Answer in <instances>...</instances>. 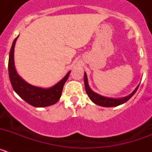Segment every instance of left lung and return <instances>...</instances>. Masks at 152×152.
Instances as JSON below:
<instances>
[{
	"label": "left lung",
	"mask_w": 152,
	"mask_h": 152,
	"mask_svg": "<svg viewBox=\"0 0 152 152\" xmlns=\"http://www.w3.org/2000/svg\"><path fill=\"white\" fill-rule=\"evenodd\" d=\"M84 86H85V90L87 94L88 95L89 98L91 99V101L93 103H94L95 104L100 107H117L119 105H121L123 103H126V101H128L132 96L135 94V93L139 88V86H137L135 89L128 96H124V97L121 98H112V97H107V96H102V95L99 94L93 91L90 88L89 84H88V76L86 72H84Z\"/></svg>",
	"instance_id": "left-lung-1"
}]
</instances>
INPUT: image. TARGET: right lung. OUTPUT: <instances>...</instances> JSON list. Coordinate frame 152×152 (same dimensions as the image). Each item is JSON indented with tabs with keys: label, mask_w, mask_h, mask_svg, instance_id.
I'll list each match as a JSON object with an SVG mask.
<instances>
[{
	"label": "right lung",
	"mask_w": 152,
	"mask_h": 152,
	"mask_svg": "<svg viewBox=\"0 0 152 152\" xmlns=\"http://www.w3.org/2000/svg\"><path fill=\"white\" fill-rule=\"evenodd\" d=\"M18 36L13 42L8 61L9 77L13 89L23 100L31 106L35 107H45L53 105L57 103L61 97L64 84L66 82L71 72H68L57 84L49 88L36 87L26 82L18 75L14 64V48Z\"/></svg>",
	"instance_id": "right-lung-1"
}]
</instances>
